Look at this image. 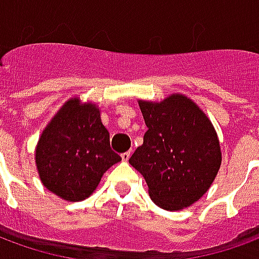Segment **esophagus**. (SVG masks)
<instances>
[{"label": "esophagus", "mask_w": 259, "mask_h": 259, "mask_svg": "<svg viewBox=\"0 0 259 259\" xmlns=\"http://www.w3.org/2000/svg\"><path fill=\"white\" fill-rule=\"evenodd\" d=\"M120 157H122V161H124V162H127V161H129V158H130V151L123 152V154H122Z\"/></svg>", "instance_id": "1"}]
</instances>
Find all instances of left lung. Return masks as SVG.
Here are the masks:
<instances>
[{
  "label": "left lung",
  "instance_id": "8db88e82",
  "mask_svg": "<svg viewBox=\"0 0 259 259\" xmlns=\"http://www.w3.org/2000/svg\"><path fill=\"white\" fill-rule=\"evenodd\" d=\"M148 130L129 163L147 182L151 200L166 211L198 201L222 162L217 132L190 98L172 94L161 102L139 101Z\"/></svg>",
  "mask_w": 259,
  "mask_h": 259
}]
</instances>
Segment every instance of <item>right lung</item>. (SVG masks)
I'll return each instance as SVG.
<instances>
[{"label":"right lung","instance_id":"add662e5","mask_svg":"<svg viewBox=\"0 0 259 259\" xmlns=\"http://www.w3.org/2000/svg\"><path fill=\"white\" fill-rule=\"evenodd\" d=\"M122 161L109 146L96 104L72 98L42 130L36 147V166L46 189L66 201L93 194L102 175Z\"/></svg>","mask_w":259,"mask_h":259}]
</instances>
